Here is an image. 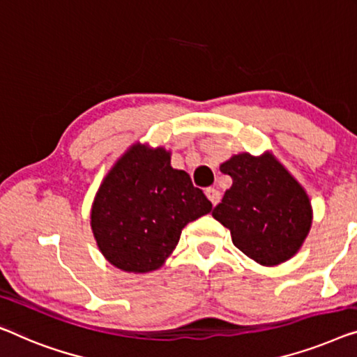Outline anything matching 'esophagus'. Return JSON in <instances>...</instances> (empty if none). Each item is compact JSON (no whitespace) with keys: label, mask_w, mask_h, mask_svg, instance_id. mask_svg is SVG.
<instances>
[{"label":"esophagus","mask_w":357,"mask_h":357,"mask_svg":"<svg viewBox=\"0 0 357 357\" xmlns=\"http://www.w3.org/2000/svg\"><path fill=\"white\" fill-rule=\"evenodd\" d=\"M205 194H206V197H208V200L211 202V205L215 206L218 202H220V199H221V194H220V190H216V189H213V188H208L205 190Z\"/></svg>","instance_id":"34e87169"}]
</instances>
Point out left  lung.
Here are the masks:
<instances>
[{
    "mask_svg": "<svg viewBox=\"0 0 357 357\" xmlns=\"http://www.w3.org/2000/svg\"><path fill=\"white\" fill-rule=\"evenodd\" d=\"M220 169L232 178V185L211 215L231 231L234 245L263 266L294 257L312 222L310 197L301 184L269 152L259 157L237 153Z\"/></svg>",
    "mask_w": 357,
    "mask_h": 357,
    "instance_id": "1",
    "label": "left lung"
}]
</instances>
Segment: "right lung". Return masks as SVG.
<instances>
[{
  "mask_svg": "<svg viewBox=\"0 0 357 357\" xmlns=\"http://www.w3.org/2000/svg\"><path fill=\"white\" fill-rule=\"evenodd\" d=\"M211 211V202L169 152L136 142L112 167L94 197L91 229L107 261L126 273H151L176 248L181 231Z\"/></svg>",
  "mask_w": 357,
  "mask_h": 357,
  "instance_id": "add662e5",
  "label": "right lung"
}]
</instances>
